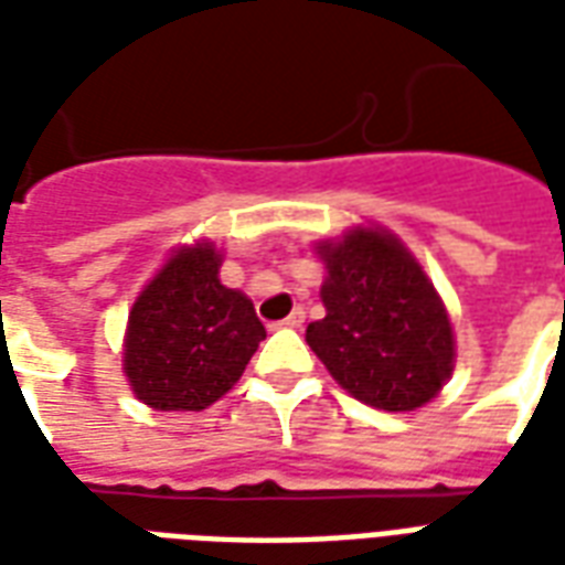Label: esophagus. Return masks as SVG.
Masks as SVG:
<instances>
[{"instance_id":"obj_1","label":"esophagus","mask_w":565,"mask_h":565,"mask_svg":"<svg viewBox=\"0 0 565 565\" xmlns=\"http://www.w3.org/2000/svg\"><path fill=\"white\" fill-rule=\"evenodd\" d=\"M302 323H306V311H302V308H294V311L281 320V327H287V330H299Z\"/></svg>"}]
</instances>
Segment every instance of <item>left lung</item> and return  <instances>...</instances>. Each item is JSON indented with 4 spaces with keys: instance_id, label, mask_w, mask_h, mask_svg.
<instances>
[{
    "instance_id": "obj_1",
    "label": "left lung",
    "mask_w": 565,
    "mask_h": 565,
    "mask_svg": "<svg viewBox=\"0 0 565 565\" xmlns=\"http://www.w3.org/2000/svg\"><path fill=\"white\" fill-rule=\"evenodd\" d=\"M327 318L306 342L360 403L415 412L454 372V330L436 287L412 250L381 226H356L320 242Z\"/></svg>"
}]
</instances>
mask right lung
<instances>
[{
    "instance_id": "right-lung-1",
    "label": "right lung",
    "mask_w": 565,
    "mask_h": 565,
    "mask_svg": "<svg viewBox=\"0 0 565 565\" xmlns=\"http://www.w3.org/2000/svg\"><path fill=\"white\" fill-rule=\"evenodd\" d=\"M221 263L211 242L178 247L129 311L124 372L157 412L217 403L266 339L254 302L221 284Z\"/></svg>"
}]
</instances>
